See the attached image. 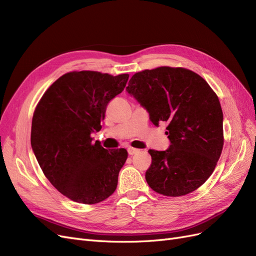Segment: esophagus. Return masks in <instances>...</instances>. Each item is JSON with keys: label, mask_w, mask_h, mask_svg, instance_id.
I'll use <instances>...</instances> for the list:
<instances>
[{"label": "esophagus", "mask_w": 256, "mask_h": 256, "mask_svg": "<svg viewBox=\"0 0 256 256\" xmlns=\"http://www.w3.org/2000/svg\"><path fill=\"white\" fill-rule=\"evenodd\" d=\"M138 152H140V150L134 148V147H129V148H128V154H130V156H132V154H136Z\"/></svg>", "instance_id": "obj_1"}]
</instances>
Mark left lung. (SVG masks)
Segmentation results:
<instances>
[{"label":"left lung","instance_id":"left-lung-1","mask_svg":"<svg viewBox=\"0 0 256 256\" xmlns=\"http://www.w3.org/2000/svg\"><path fill=\"white\" fill-rule=\"evenodd\" d=\"M126 90L150 113L154 126L168 125L171 145L166 150H148L147 184L166 196L196 190L212 174L223 148L218 96L198 74L168 66L134 74Z\"/></svg>","mask_w":256,"mask_h":256}]
</instances>
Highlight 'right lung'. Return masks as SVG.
Returning <instances> with one entry per match:
<instances>
[{
    "label": "right lung",
    "mask_w": 256,
    "mask_h": 256,
    "mask_svg": "<svg viewBox=\"0 0 256 256\" xmlns=\"http://www.w3.org/2000/svg\"><path fill=\"white\" fill-rule=\"evenodd\" d=\"M128 78V74L67 72L36 106L30 131L35 157L48 180L74 202H102L118 187L128 152L92 143V134L102 129L108 104L124 90Z\"/></svg>",
    "instance_id": "right-lung-1"
}]
</instances>
